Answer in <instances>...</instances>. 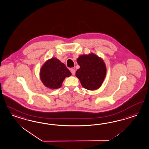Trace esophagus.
Returning a JSON list of instances; mask_svg holds the SVG:
<instances>
[{"label": "esophagus", "mask_w": 149, "mask_h": 149, "mask_svg": "<svg viewBox=\"0 0 149 149\" xmlns=\"http://www.w3.org/2000/svg\"><path fill=\"white\" fill-rule=\"evenodd\" d=\"M70 71H71V72L72 73L73 76H74L75 74V70L74 69H73V68H71Z\"/></svg>", "instance_id": "1"}]
</instances>
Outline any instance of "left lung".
<instances>
[{
    "instance_id": "8db88e82",
    "label": "left lung",
    "mask_w": 149,
    "mask_h": 149,
    "mask_svg": "<svg viewBox=\"0 0 149 149\" xmlns=\"http://www.w3.org/2000/svg\"><path fill=\"white\" fill-rule=\"evenodd\" d=\"M77 61L80 68L77 71L76 76L83 87L89 90L98 89L106 75V66L103 59L91 53L79 56Z\"/></svg>"
}]
</instances>
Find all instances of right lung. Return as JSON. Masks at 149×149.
<instances>
[{"instance_id":"1","label":"right lung","mask_w":149,"mask_h":149,"mask_svg":"<svg viewBox=\"0 0 149 149\" xmlns=\"http://www.w3.org/2000/svg\"><path fill=\"white\" fill-rule=\"evenodd\" d=\"M40 73L43 84L52 89L60 88L65 78L72 74L65 64L56 58L46 61Z\"/></svg>"}]
</instances>
